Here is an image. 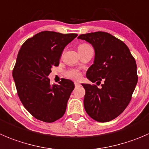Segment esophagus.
<instances>
[{"label": "esophagus", "mask_w": 149, "mask_h": 149, "mask_svg": "<svg viewBox=\"0 0 149 149\" xmlns=\"http://www.w3.org/2000/svg\"><path fill=\"white\" fill-rule=\"evenodd\" d=\"M74 84H75V86H80V85H81L80 84L78 83V82H75Z\"/></svg>", "instance_id": "esophagus-1"}]
</instances>
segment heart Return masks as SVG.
Masks as SVG:
<instances>
[{"instance_id": "1", "label": "heart", "mask_w": 149, "mask_h": 149, "mask_svg": "<svg viewBox=\"0 0 149 149\" xmlns=\"http://www.w3.org/2000/svg\"><path fill=\"white\" fill-rule=\"evenodd\" d=\"M86 46H88L87 44H81L79 45V47H86ZM66 76H68V78L70 79H79L81 77V73L80 72L76 70H69L66 73Z\"/></svg>"}]
</instances>
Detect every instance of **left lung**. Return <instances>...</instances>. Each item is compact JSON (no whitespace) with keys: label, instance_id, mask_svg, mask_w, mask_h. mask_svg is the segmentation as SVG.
I'll return each instance as SVG.
<instances>
[{"label":"left lung","instance_id":"left-lung-1","mask_svg":"<svg viewBox=\"0 0 149 149\" xmlns=\"http://www.w3.org/2000/svg\"><path fill=\"white\" fill-rule=\"evenodd\" d=\"M78 38L87 41L95 49L94 63L86 71V78L100 84L103 81L100 89L81 84L86 92L85 111L97 122L113 120L127 108L136 86L135 59L126 44L110 33L95 32L80 35Z\"/></svg>","mask_w":149,"mask_h":149}]
</instances>
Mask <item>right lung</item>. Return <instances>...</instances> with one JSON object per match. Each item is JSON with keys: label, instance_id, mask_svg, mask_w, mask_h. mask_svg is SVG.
I'll use <instances>...</instances> for the list:
<instances>
[{"label": "right lung", "instance_id": "add662e5", "mask_svg": "<svg viewBox=\"0 0 149 149\" xmlns=\"http://www.w3.org/2000/svg\"><path fill=\"white\" fill-rule=\"evenodd\" d=\"M77 36L42 31L27 39L19 51L13 79L22 105L38 120L55 122L65 112L74 84L63 79L51 85L48 76L52 67L59 65L65 47Z\"/></svg>", "mask_w": 149, "mask_h": 149}]
</instances>
